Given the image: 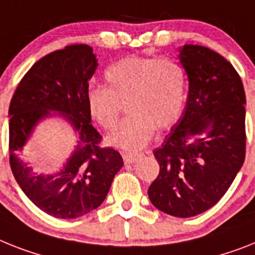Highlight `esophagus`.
<instances>
[{
  "instance_id": "1",
  "label": "esophagus",
  "mask_w": 255,
  "mask_h": 255,
  "mask_svg": "<svg viewBox=\"0 0 255 255\" xmlns=\"http://www.w3.org/2000/svg\"><path fill=\"white\" fill-rule=\"evenodd\" d=\"M124 160L125 163H136V161L140 159V153H131V152H126L123 155Z\"/></svg>"
}]
</instances>
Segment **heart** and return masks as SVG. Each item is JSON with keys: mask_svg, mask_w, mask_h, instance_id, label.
<instances>
[{"mask_svg": "<svg viewBox=\"0 0 255 255\" xmlns=\"http://www.w3.org/2000/svg\"><path fill=\"white\" fill-rule=\"evenodd\" d=\"M107 87L90 88L86 95L88 115L103 129L111 130L128 100L130 116L108 136V143L126 151L140 150L152 138L155 128L173 126L182 115L188 77L173 58L124 57L107 67Z\"/></svg>", "mask_w": 255, "mask_h": 255, "instance_id": "obj_1", "label": "heart"}]
</instances>
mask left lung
Here are the masks:
<instances>
[{
    "instance_id": "8db88e82",
    "label": "left lung",
    "mask_w": 255,
    "mask_h": 255,
    "mask_svg": "<svg viewBox=\"0 0 255 255\" xmlns=\"http://www.w3.org/2000/svg\"><path fill=\"white\" fill-rule=\"evenodd\" d=\"M178 57L189 78L188 102L153 150L160 170L148 198L168 215L191 218L215 206L243 167L246 98L236 69L210 48L186 44Z\"/></svg>"
}]
</instances>
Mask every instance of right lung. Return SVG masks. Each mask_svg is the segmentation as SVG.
<instances>
[{"instance_id": "right-lung-1", "label": "right lung", "mask_w": 255, "mask_h": 255, "mask_svg": "<svg viewBox=\"0 0 255 255\" xmlns=\"http://www.w3.org/2000/svg\"><path fill=\"white\" fill-rule=\"evenodd\" d=\"M98 67L87 44L67 45L44 56L27 71L9 108L10 167L16 182L33 205L58 219H75L98 208L124 165L119 151L100 147L103 136L91 125L86 95ZM54 110L80 134L76 151L56 175L34 169L28 140L40 119Z\"/></svg>"}]
</instances>
